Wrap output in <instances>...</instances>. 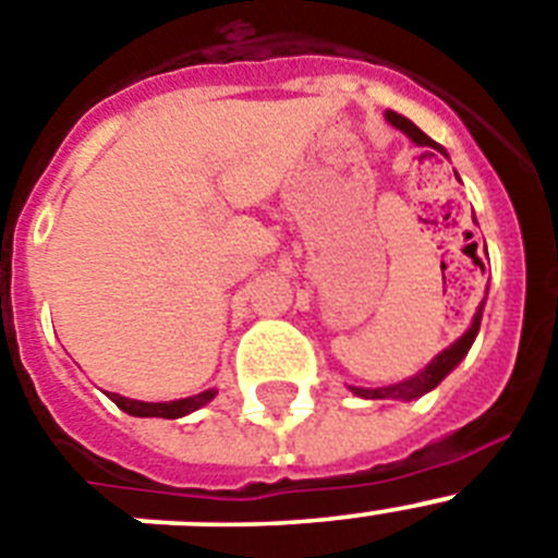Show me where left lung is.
Instances as JSON below:
<instances>
[{
    "label": "left lung",
    "instance_id": "1",
    "mask_svg": "<svg viewBox=\"0 0 558 558\" xmlns=\"http://www.w3.org/2000/svg\"><path fill=\"white\" fill-rule=\"evenodd\" d=\"M388 121L393 123L397 129H402V132L408 134V137L413 140L415 145H426V148H435V150H440V154H446V150L440 148L435 140L426 137V134L421 132L415 123H410L408 118H402V114L388 112ZM484 250H487V247H484ZM482 272H484V267H482ZM482 311H484V300L478 303L476 314H473V325L468 327L465 336L457 338L449 350L440 352V355H437L435 361H432L429 366L424 368V372L415 374V377L404 379V383H397V385H388V388H374V390L372 388H352V390H355L357 397H363V399H418V397H424L426 390L437 388V385H440V379H444L446 374H449L451 368H454L457 363H460L462 357L468 355L473 338H476V332H478V325H482Z\"/></svg>",
    "mask_w": 558,
    "mask_h": 558
}]
</instances>
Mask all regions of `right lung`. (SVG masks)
<instances>
[{"label": "right lung", "instance_id": "right-lung-1", "mask_svg": "<svg viewBox=\"0 0 558 558\" xmlns=\"http://www.w3.org/2000/svg\"><path fill=\"white\" fill-rule=\"evenodd\" d=\"M217 390H203L197 397L190 399H179V402H137V399H126V397H118V393H107L123 413L129 415H137V418H181V415L192 413V410L203 408L206 402L215 399Z\"/></svg>", "mask_w": 558, "mask_h": 558}]
</instances>
